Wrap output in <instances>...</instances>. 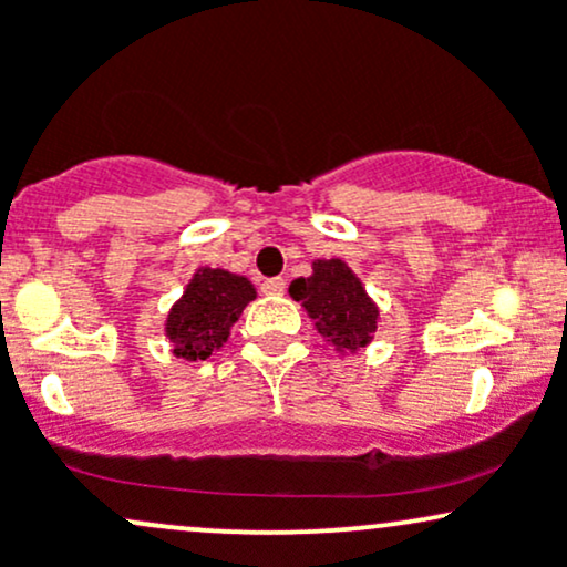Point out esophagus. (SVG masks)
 <instances>
[{"label": "esophagus", "mask_w": 567, "mask_h": 567, "mask_svg": "<svg viewBox=\"0 0 567 567\" xmlns=\"http://www.w3.org/2000/svg\"><path fill=\"white\" fill-rule=\"evenodd\" d=\"M261 291H265V295H270V297H281L286 291V281H284V278H267V281L261 284Z\"/></svg>", "instance_id": "esophagus-1"}]
</instances>
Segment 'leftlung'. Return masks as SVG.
<instances>
[{
	"label": "left lung",
	"instance_id": "obj_1",
	"mask_svg": "<svg viewBox=\"0 0 567 567\" xmlns=\"http://www.w3.org/2000/svg\"><path fill=\"white\" fill-rule=\"evenodd\" d=\"M289 295L302 302L321 338L340 354H357L373 343L379 306L343 259H313V272L295 278Z\"/></svg>",
	"mask_w": 567,
	"mask_h": 567
}]
</instances>
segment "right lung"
<instances>
[{
  "instance_id": "add662e5",
  "label": "right lung",
  "mask_w": 567,
  "mask_h": 567,
  "mask_svg": "<svg viewBox=\"0 0 567 567\" xmlns=\"http://www.w3.org/2000/svg\"><path fill=\"white\" fill-rule=\"evenodd\" d=\"M251 300H257V289L246 276L221 267H197L164 321L173 354L186 362L208 359L227 343L229 330Z\"/></svg>"
}]
</instances>
